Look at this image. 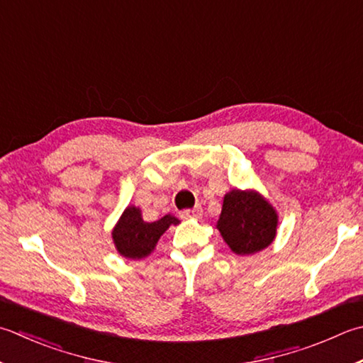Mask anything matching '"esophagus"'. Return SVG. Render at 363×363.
<instances>
[{
    "mask_svg": "<svg viewBox=\"0 0 363 363\" xmlns=\"http://www.w3.org/2000/svg\"><path fill=\"white\" fill-rule=\"evenodd\" d=\"M203 216V209L201 208H194V209H187L181 212L182 218H200Z\"/></svg>",
    "mask_w": 363,
    "mask_h": 363,
    "instance_id": "1",
    "label": "esophagus"
}]
</instances>
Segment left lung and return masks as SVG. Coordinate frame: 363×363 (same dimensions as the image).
<instances>
[{"mask_svg": "<svg viewBox=\"0 0 363 363\" xmlns=\"http://www.w3.org/2000/svg\"><path fill=\"white\" fill-rule=\"evenodd\" d=\"M216 226L233 253L248 257L274 242L279 214L259 191L233 189L223 196Z\"/></svg>", "mask_w": 363, "mask_h": 363, "instance_id": "obj_1", "label": "left lung"}]
</instances>
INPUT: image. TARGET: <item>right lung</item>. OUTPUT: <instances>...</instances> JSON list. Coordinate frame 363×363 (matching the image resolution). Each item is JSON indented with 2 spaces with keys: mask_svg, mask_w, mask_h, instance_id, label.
I'll return each mask as SVG.
<instances>
[{
  "mask_svg": "<svg viewBox=\"0 0 363 363\" xmlns=\"http://www.w3.org/2000/svg\"><path fill=\"white\" fill-rule=\"evenodd\" d=\"M181 220L172 214L163 216L155 222H145L141 209L137 206H127L111 231L113 244H115L121 257L129 259H141L154 252L159 239L172 225H179Z\"/></svg>",
  "mask_w": 363,
  "mask_h": 363,
  "instance_id": "obj_1",
  "label": "right lung"
}]
</instances>
